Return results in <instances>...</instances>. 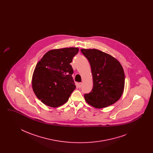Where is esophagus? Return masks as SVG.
Masks as SVG:
<instances>
[{"mask_svg": "<svg viewBox=\"0 0 153 153\" xmlns=\"http://www.w3.org/2000/svg\"><path fill=\"white\" fill-rule=\"evenodd\" d=\"M78 87L79 88H81V87H82V83L81 82H80V83H79L78 84Z\"/></svg>", "mask_w": 153, "mask_h": 153, "instance_id": "esophagus-1", "label": "esophagus"}]
</instances>
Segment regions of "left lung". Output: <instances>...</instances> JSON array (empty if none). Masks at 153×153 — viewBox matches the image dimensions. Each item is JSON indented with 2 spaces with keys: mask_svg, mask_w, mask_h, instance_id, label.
<instances>
[{
  "mask_svg": "<svg viewBox=\"0 0 153 153\" xmlns=\"http://www.w3.org/2000/svg\"><path fill=\"white\" fill-rule=\"evenodd\" d=\"M89 62L93 77L92 91L85 94L88 103L96 108H105L120 98L124 88V73L120 62L97 49H81Z\"/></svg>",
  "mask_w": 153,
  "mask_h": 153,
  "instance_id": "left-lung-1",
  "label": "left lung"
}]
</instances>
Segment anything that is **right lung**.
<instances>
[{
  "label": "right lung",
  "mask_w": 153,
  "mask_h": 153,
  "mask_svg": "<svg viewBox=\"0 0 153 153\" xmlns=\"http://www.w3.org/2000/svg\"><path fill=\"white\" fill-rule=\"evenodd\" d=\"M79 50L77 48L51 50L37 63L32 86L36 97L45 105L51 107L62 105L75 89L70 64Z\"/></svg>",
  "instance_id": "right-lung-1"
}]
</instances>
